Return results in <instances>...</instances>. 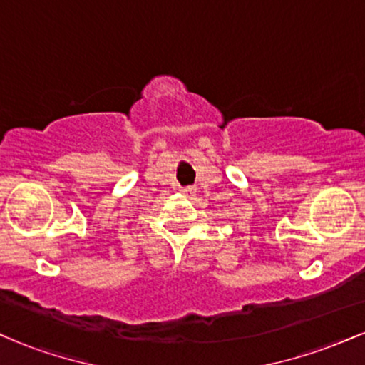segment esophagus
<instances>
[{
	"mask_svg": "<svg viewBox=\"0 0 365 365\" xmlns=\"http://www.w3.org/2000/svg\"><path fill=\"white\" fill-rule=\"evenodd\" d=\"M180 190H182L183 194H187V195H194L197 188L195 187H182V188H180Z\"/></svg>",
	"mask_w": 365,
	"mask_h": 365,
	"instance_id": "1",
	"label": "esophagus"
}]
</instances>
